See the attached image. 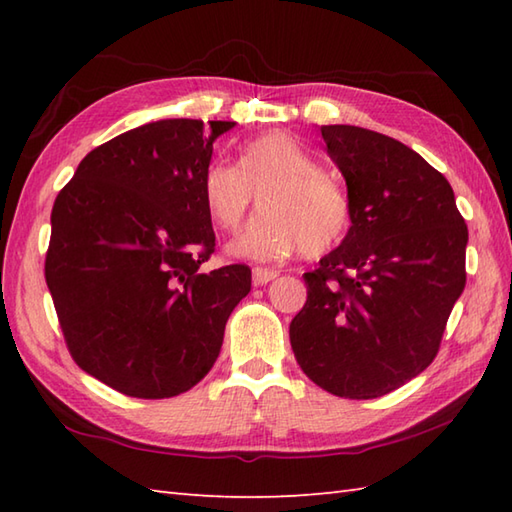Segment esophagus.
<instances>
[{
  "mask_svg": "<svg viewBox=\"0 0 512 512\" xmlns=\"http://www.w3.org/2000/svg\"><path fill=\"white\" fill-rule=\"evenodd\" d=\"M279 273L273 268H264V266H255L253 268V284L255 286H266L268 281H273Z\"/></svg>",
  "mask_w": 512,
  "mask_h": 512,
  "instance_id": "1",
  "label": "esophagus"
}]
</instances>
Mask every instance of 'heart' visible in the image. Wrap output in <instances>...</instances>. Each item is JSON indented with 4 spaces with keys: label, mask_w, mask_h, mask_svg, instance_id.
I'll return each instance as SVG.
<instances>
[{
    "label": "heart",
    "mask_w": 512,
    "mask_h": 512,
    "mask_svg": "<svg viewBox=\"0 0 512 512\" xmlns=\"http://www.w3.org/2000/svg\"><path fill=\"white\" fill-rule=\"evenodd\" d=\"M255 195L264 213L235 239L239 255L275 262L301 250L317 257L350 231V195L284 132L250 140L239 151L237 167L215 160L204 169V209L224 231L239 228Z\"/></svg>",
    "instance_id": "1"
}]
</instances>
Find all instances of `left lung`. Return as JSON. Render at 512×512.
Returning <instances> with one entry per match:
<instances>
[{
  "label": "left lung",
  "instance_id": "1",
  "mask_svg": "<svg viewBox=\"0 0 512 512\" xmlns=\"http://www.w3.org/2000/svg\"><path fill=\"white\" fill-rule=\"evenodd\" d=\"M352 202L343 244L303 275L290 345L334 396H385L438 356L466 284L469 228L449 180L416 151L354 125H323Z\"/></svg>",
  "mask_w": 512,
  "mask_h": 512
}]
</instances>
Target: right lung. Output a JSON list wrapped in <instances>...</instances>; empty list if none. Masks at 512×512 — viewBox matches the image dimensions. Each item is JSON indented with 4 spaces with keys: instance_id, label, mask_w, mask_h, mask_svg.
<instances>
[{
    "instance_id": "obj_1",
    "label": "right lung",
    "mask_w": 512,
    "mask_h": 512,
    "mask_svg": "<svg viewBox=\"0 0 512 512\" xmlns=\"http://www.w3.org/2000/svg\"><path fill=\"white\" fill-rule=\"evenodd\" d=\"M235 123L169 118L92 149L52 206L46 284L83 372L134 398H171L211 372L246 264L215 253L202 176Z\"/></svg>"
}]
</instances>
